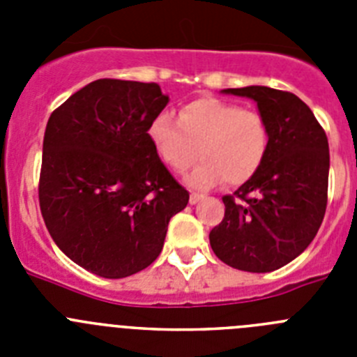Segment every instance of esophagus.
<instances>
[{"label":"esophagus","instance_id":"1","mask_svg":"<svg viewBox=\"0 0 357 357\" xmlns=\"http://www.w3.org/2000/svg\"><path fill=\"white\" fill-rule=\"evenodd\" d=\"M202 200H204V195H198V193L189 195V204H191V206H197L198 202H202Z\"/></svg>","mask_w":357,"mask_h":357}]
</instances>
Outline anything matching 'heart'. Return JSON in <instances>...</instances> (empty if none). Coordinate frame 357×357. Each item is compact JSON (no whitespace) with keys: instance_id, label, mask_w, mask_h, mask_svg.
Returning a JSON list of instances; mask_svg holds the SVG:
<instances>
[{"instance_id":"heart-1","label":"heart","mask_w":357,"mask_h":357,"mask_svg":"<svg viewBox=\"0 0 357 357\" xmlns=\"http://www.w3.org/2000/svg\"><path fill=\"white\" fill-rule=\"evenodd\" d=\"M148 139L157 155L175 172L202 160L188 175L197 189L225 181L239 185L259 172L270 146V130L257 110L239 109L220 98H198L178 112H159L148 125Z\"/></svg>"}]
</instances>
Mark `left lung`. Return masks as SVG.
I'll use <instances>...</instances> for the list:
<instances>
[{"instance_id": "obj_1", "label": "left lung", "mask_w": 357, "mask_h": 357, "mask_svg": "<svg viewBox=\"0 0 357 357\" xmlns=\"http://www.w3.org/2000/svg\"><path fill=\"white\" fill-rule=\"evenodd\" d=\"M222 93L257 103L270 146L259 172L223 197L225 218L211 230V248L243 272H273L298 257L321 225L329 185L327 135L295 94L264 85Z\"/></svg>"}]
</instances>
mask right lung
I'll return each instance as SVG.
<instances>
[{
  "instance_id": "add662e5",
  "label": "right lung",
  "mask_w": 357,
  "mask_h": 357,
  "mask_svg": "<svg viewBox=\"0 0 357 357\" xmlns=\"http://www.w3.org/2000/svg\"><path fill=\"white\" fill-rule=\"evenodd\" d=\"M169 98L157 84L102 78L50 116L39 204L55 245L94 275L123 279L162 250L189 193L148 139Z\"/></svg>"
}]
</instances>
